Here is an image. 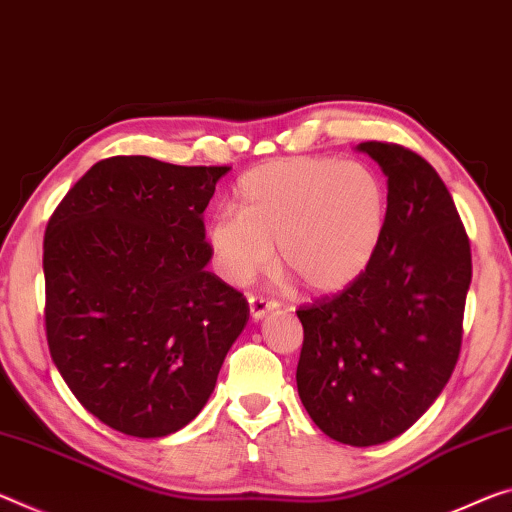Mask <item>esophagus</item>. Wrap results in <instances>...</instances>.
<instances>
[{
  "mask_svg": "<svg viewBox=\"0 0 512 512\" xmlns=\"http://www.w3.org/2000/svg\"><path fill=\"white\" fill-rule=\"evenodd\" d=\"M275 307H278V303H275V300H269V298H264V296H248V310H250V316H253L255 321H259V319H262V316L273 312Z\"/></svg>",
  "mask_w": 512,
  "mask_h": 512,
  "instance_id": "34e87169",
  "label": "esophagus"
}]
</instances>
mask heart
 <instances>
[{"label": "heart", "mask_w": 512, "mask_h": 512, "mask_svg": "<svg viewBox=\"0 0 512 512\" xmlns=\"http://www.w3.org/2000/svg\"><path fill=\"white\" fill-rule=\"evenodd\" d=\"M236 212L207 223L218 273L243 287L273 262L316 294L351 285L383 241L387 193L371 168L328 157L278 159L234 186Z\"/></svg>", "instance_id": "heart-1"}]
</instances>
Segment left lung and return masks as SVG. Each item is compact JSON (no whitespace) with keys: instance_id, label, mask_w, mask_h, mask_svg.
<instances>
[{"instance_id":"obj_1","label":"left lung","mask_w":512,"mask_h":512,"mask_svg":"<svg viewBox=\"0 0 512 512\" xmlns=\"http://www.w3.org/2000/svg\"><path fill=\"white\" fill-rule=\"evenodd\" d=\"M387 177L383 241L358 280L298 307L307 415L332 440L383 444L431 408L456 369L472 250L435 168L403 145H358Z\"/></svg>"}]
</instances>
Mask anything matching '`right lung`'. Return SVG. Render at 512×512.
Returning a JSON list of instances; mask_svg holds the SVG:
<instances>
[{"instance_id":"add662e5","label":"right lung","mask_w":512,"mask_h":512,"mask_svg":"<svg viewBox=\"0 0 512 512\" xmlns=\"http://www.w3.org/2000/svg\"><path fill=\"white\" fill-rule=\"evenodd\" d=\"M227 170L102 159L47 223V346L113 431L164 437L196 419L246 328V298L207 271L202 212Z\"/></svg>"}]
</instances>
